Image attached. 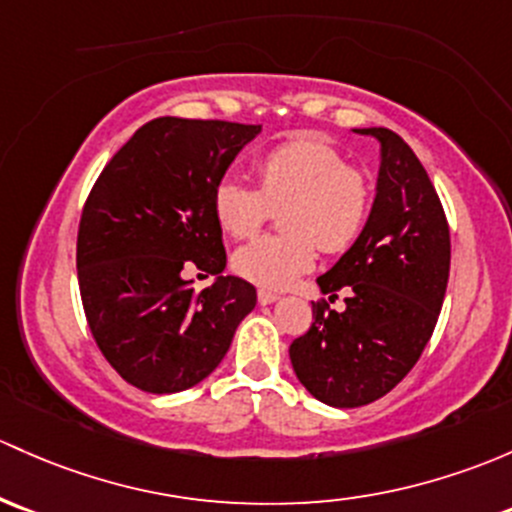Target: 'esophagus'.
<instances>
[{"mask_svg": "<svg viewBox=\"0 0 512 512\" xmlns=\"http://www.w3.org/2000/svg\"><path fill=\"white\" fill-rule=\"evenodd\" d=\"M257 299H260V304H274V301L279 299V294L270 292V289H260V292H257Z\"/></svg>", "mask_w": 512, "mask_h": 512, "instance_id": "34e87169", "label": "esophagus"}]
</instances>
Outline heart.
I'll list each match as a JSON object with an SVG mask.
<instances>
[{
  "label": "heart",
  "instance_id": "obj_1",
  "mask_svg": "<svg viewBox=\"0 0 512 512\" xmlns=\"http://www.w3.org/2000/svg\"><path fill=\"white\" fill-rule=\"evenodd\" d=\"M255 171L260 188L225 176L213 191L215 218L233 238H252L272 208L287 206L279 215L287 235L260 238L235 252V270L250 282L267 289L289 287L314 265L316 241L326 252H343L363 233L373 188L331 144L292 139L262 154Z\"/></svg>",
  "mask_w": 512,
  "mask_h": 512
}]
</instances>
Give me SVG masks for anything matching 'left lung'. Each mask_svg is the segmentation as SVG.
<instances>
[{
  "mask_svg": "<svg viewBox=\"0 0 512 512\" xmlns=\"http://www.w3.org/2000/svg\"><path fill=\"white\" fill-rule=\"evenodd\" d=\"M380 144L370 218L341 260L316 279L346 289V309L314 304V324L289 346L299 383L331 407L387 395L422 355L437 326L451 265L449 225L427 171L392 129H355Z\"/></svg>",
  "mask_w": 512,
  "mask_h": 512,
  "instance_id": "8db88e82",
  "label": "left lung"
}]
</instances>
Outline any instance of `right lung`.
Returning <instances> with one entry per match:
<instances>
[{
    "label": "right lung",
    "mask_w": 512,
    "mask_h": 512,
    "mask_svg": "<svg viewBox=\"0 0 512 512\" xmlns=\"http://www.w3.org/2000/svg\"><path fill=\"white\" fill-rule=\"evenodd\" d=\"M262 125L157 117L102 169L78 230L85 319L107 363L154 395L206 380L255 309L257 292L223 277V228L213 191ZM216 279L203 293L181 269Z\"/></svg>",
    "instance_id": "obj_1"
}]
</instances>
